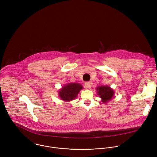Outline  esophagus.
Listing matches in <instances>:
<instances>
[{"label":"esophagus","instance_id":"obj_1","mask_svg":"<svg viewBox=\"0 0 157 157\" xmlns=\"http://www.w3.org/2000/svg\"><path fill=\"white\" fill-rule=\"evenodd\" d=\"M85 85L86 88H90L92 86V83L91 82H87L85 83Z\"/></svg>","mask_w":157,"mask_h":157}]
</instances>
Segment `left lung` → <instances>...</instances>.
<instances>
[{"mask_svg":"<svg viewBox=\"0 0 157 157\" xmlns=\"http://www.w3.org/2000/svg\"><path fill=\"white\" fill-rule=\"evenodd\" d=\"M97 95L101 98V102L107 103L114 97V90L109 86H99L96 88Z\"/></svg>","mask_w":157,"mask_h":157,"instance_id":"obj_1","label":"left lung"}]
</instances>
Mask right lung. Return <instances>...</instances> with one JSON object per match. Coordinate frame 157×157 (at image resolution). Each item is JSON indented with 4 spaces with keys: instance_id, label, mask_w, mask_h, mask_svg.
Instances as JSON below:
<instances>
[{
    "instance_id": "obj_1",
    "label": "right lung",
    "mask_w": 157,
    "mask_h": 157,
    "mask_svg": "<svg viewBox=\"0 0 157 157\" xmlns=\"http://www.w3.org/2000/svg\"><path fill=\"white\" fill-rule=\"evenodd\" d=\"M83 88V87L79 83H67L59 90V97L65 102L72 101L77 97L78 94Z\"/></svg>"
}]
</instances>
